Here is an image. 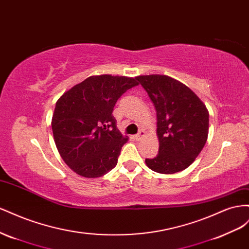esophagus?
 I'll list each match as a JSON object with an SVG mask.
<instances>
[{
    "label": "esophagus",
    "instance_id": "esophagus-1",
    "mask_svg": "<svg viewBox=\"0 0 249 249\" xmlns=\"http://www.w3.org/2000/svg\"><path fill=\"white\" fill-rule=\"evenodd\" d=\"M144 136H145V132H144L143 130H141V131L137 134V136H134V139H136L137 141H140Z\"/></svg>",
    "mask_w": 249,
    "mask_h": 249
}]
</instances>
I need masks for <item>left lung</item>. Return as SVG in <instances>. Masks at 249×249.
I'll use <instances>...</instances> for the list:
<instances>
[{"label": "left lung", "instance_id": "left-lung-1", "mask_svg": "<svg viewBox=\"0 0 249 249\" xmlns=\"http://www.w3.org/2000/svg\"><path fill=\"white\" fill-rule=\"evenodd\" d=\"M154 104L158 118L159 153L146 159L152 171L173 174L187 169L204 147L209 111L187 85L166 75L136 77Z\"/></svg>", "mask_w": 249, "mask_h": 249}]
</instances>
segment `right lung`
I'll return each mask as SVG.
<instances>
[{"label":"right lung","instance_id":"1","mask_svg":"<svg viewBox=\"0 0 249 249\" xmlns=\"http://www.w3.org/2000/svg\"><path fill=\"white\" fill-rule=\"evenodd\" d=\"M136 78L90 76L66 91L56 102L52 130L66 164L78 175L96 178L117 166L128 138L112 116L118 99L137 87Z\"/></svg>","mask_w":249,"mask_h":249}]
</instances>
